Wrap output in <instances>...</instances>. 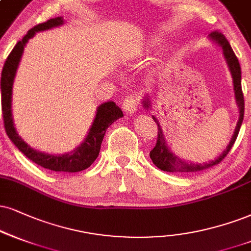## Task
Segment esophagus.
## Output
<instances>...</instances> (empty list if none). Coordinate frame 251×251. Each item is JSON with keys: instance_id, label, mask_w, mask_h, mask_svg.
I'll return each mask as SVG.
<instances>
[{"instance_id": "esophagus-1", "label": "esophagus", "mask_w": 251, "mask_h": 251, "mask_svg": "<svg viewBox=\"0 0 251 251\" xmlns=\"http://www.w3.org/2000/svg\"><path fill=\"white\" fill-rule=\"evenodd\" d=\"M122 108L126 114H129V115L135 114L136 111L138 110V97L137 95L136 94L128 95V97L125 99V101H123Z\"/></svg>"}]
</instances>
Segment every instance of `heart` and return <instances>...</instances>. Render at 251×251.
Listing matches in <instances>:
<instances>
[{
  "label": "heart",
  "mask_w": 251,
  "mask_h": 251,
  "mask_svg": "<svg viewBox=\"0 0 251 251\" xmlns=\"http://www.w3.org/2000/svg\"><path fill=\"white\" fill-rule=\"evenodd\" d=\"M164 46V40L159 37H151L148 40H145L143 44L141 45V48L138 49L140 53H150V52L157 51L159 49H162Z\"/></svg>",
  "instance_id": "heart-1"
}]
</instances>
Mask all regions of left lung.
<instances>
[{
  "label": "left lung",
  "instance_id": "1",
  "mask_svg": "<svg viewBox=\"0 0 251 251\" xmlns=\"http://www.w3.org/2000/svg\"><path fill=\"white\" fill-rule=\"evenodd\" d=\"M208 39L211 40L213 44L220 48L224 53L226 64H227L228 70H229L231 78H233V86H234V95H235V102H236L237 108H239V121H237L236 126H235L234 134L231 136L229 144L226 147L224 152H221L214 160H211L208 163H197V162H187L184 158L177 156L173 153V151L169 148L168 143H166L165 136L163 134L162 126H160L157 117L152 115V119L154 122L158 126V137H157V143L154 148L150 151V158L152 163L157 168L163 170L166 172H197L200 170H205L211 168V166L215 165V164L220 163L225 156L229 152L231 147H233L235 140H236L237 135H239L241 125H242L243 115H244V99L242 87H241V66L239 60H237L236 55H235L233 49L226 37L220 32H212L208 36ZM151 95L147 94L142 99V104H143L144 109L152 110V100H151Z\"/></svg>",
  "mask_w": 251,
  "mask_h": 251
}]
</instances>
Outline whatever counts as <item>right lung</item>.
Segmentation results:
<instances>
[{"instance_id": "right-lung-1", "label": "right lung", "mask_w": 251, "mask_h": 251, "mask_svg": "<svg viewBox=\"0 0 251 251\" xmlns=\"http://www.w3.org/2000/svg\"><path fill=\"white\" fill-rule=\"evenodd\" d=\"M65 21L63 17H55L49 20L45 23L38 24L20 40L10 54L8 55L3 66L1 74V95H2V114L4 120L5 131L10 141L18 148L22 153H24L30 160L38 164L42 168L51 170L55 172H79L86 170L92 165L93 162L98 158L103 136L106 130L115 122L116 120L123 116L122 110L114 101H107L98 107L95 113L94 121L87 132V136L79 147L70 152L65 153H46L33 149L18 135L16 126L14 123L11 104H12V86L16 76L18 65L21 63L24 48L29 39L35 37L37 32L46 31L64 25Z\"/></svg>"}]
</instances>
